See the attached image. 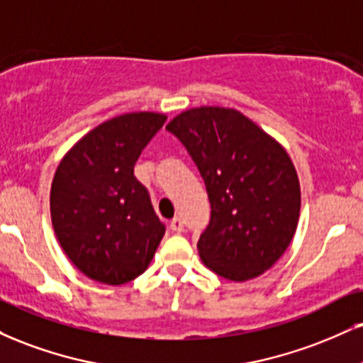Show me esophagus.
I'll list each match as a JSON object with an SVG mask.
<instances>
[{
	"mask_svg": "<svg viewBox=\"0 0 363 363\" xmlns=\"http://www.w3.org/2000/svg\"><path fill=\"white\" fill-rule=\"evenodd\" d=\"M170 230L176 231V233H181V231H184V221L177 216L172 218V220H170Z\"/></svg>",
	"mask_w": 363,
	"mask_h": 363,
	"instance_id": "1",
	"label": "esophagus"
}]
</instances>
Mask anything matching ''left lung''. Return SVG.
<instances>
[{"label":"left lung","instance_id":"1","mask_svg":"<svg viewBox=\"0 0 363 363\" xmlns=\"http://www.w3.org/2000/svg\"><path fill=\"white\" fill-rule=\"evenodd\" d=\"M165 128L181 140L206 184L211 218L198 242L203 264L228 281L259 277L298 228L299 179L287 152L231 108H193Z\"/></svg>","mask_w":363,"mask_h":363}]
</instances>
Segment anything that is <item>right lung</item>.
Here are the masks:
<instances>
[{"label": "right lung", "mask_w": 363, "mask_h": 363, "mask_svg": "<svg viewBox=\"0 0 363 363\" xmlns=\"http://www.w3.org/2000/svg\"><path fill=\"white\" fill-rule=\"evenodd\" d=\"M167 116L138 111L98 125L55 170L50 216L69 260L93 281L120 286L143 274L165 233L135 162Z\"/></svg>", "instance_id": "1"}]
</instances>
